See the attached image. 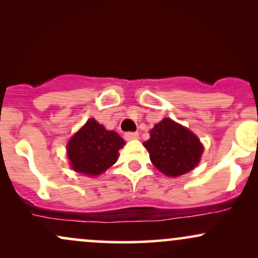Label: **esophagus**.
Returning <instances> with one entry per match:
<instances>
[{
  "mask_svg": "<svg viewBox=\"0 0 258 258\" xmlns=\"http://www.w3.org/2000/svg\"><path fill=\"white\" fill-rule=\"evenodd\" d=\"M139 137V135L137 132H125L123 133V138L126 141H132V139H137Z\"/></svg>",
  "mask_w": 258,
  "mask_h": 258,
  "instance_id": "obj_1",
  "label": "esophagus"
}]
</instances>
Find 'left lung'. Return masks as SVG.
Listing matches in <instances>:
<instances>
[{
    "mask_svg": "<svg viewBox=\"0 0 258 258\" xmlns=\"http://www.w3.org/2000/svg\"><path fill=\"white\" fill-rule=\"evenodd\" d=\"M143 146L149 152L154 166L170 177L193 170L204 149L194 133L170 119L156 123Z\"/></svg>",
    "mask_w": 258,
    "mask_h": 258,
    "instance_id": "1",
    "label": "left lung"
}]
</instances>
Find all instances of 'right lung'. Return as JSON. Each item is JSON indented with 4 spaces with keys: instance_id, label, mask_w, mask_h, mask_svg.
<instances>
[{
    "instance_id": "add662e5",
    "label": "right lung",
    "mask_w": 258,
    "mask_h": 258,
    "mask_svg": "<svg viewBox=\"0 0 258 258\" xmlns=\"http://www.w3.org/2000/svg\"><path fill=\"white\" fill-rule=\"evenodd\" d=\"M125 141L106 131L94 119L88 120L68 143V156L76 172L97 176L115 164Z\"/></svg>"
}]
</instances>
